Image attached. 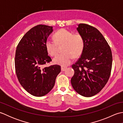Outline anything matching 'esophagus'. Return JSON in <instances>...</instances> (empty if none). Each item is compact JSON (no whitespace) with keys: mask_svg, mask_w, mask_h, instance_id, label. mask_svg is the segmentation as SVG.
Segmentation results:
<instances>
[{"mask_svg":"<svg viewBox=\"0 0 123 123\" xmlns=\"http://www.w3.org/2000/svg\"><path fill=\"white\" fill-rule=\"evenodd\" d=\"M66 69H67V67H62V66L61 67V70L62 71H64Z\"/></svg>","mask_w":123,"mask_h":123,"instance_id":"esophagus-1","label":"esophagus"}]
</instances>
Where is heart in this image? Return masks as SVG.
Instances as JSON below:
<instances>
[{"instance_id":"heart-1","label":"heart","mask_w":123,"mask_h":123,"mask_svg":"<svg viewBox=\"0 0 123 123\" xmlns=\"http://www.w3.org/2000/svg\"><path fill=\"white\" fill-rule=\"evenodd\" d=\"M54 40H48L45 42L47 52L51 56L57 53L58 46H62L63 53L60 54L53 59L54 63L62 66L70 64L74 57H78L82 54L85 46L82 36L79 33L73 34L71 31L62 28L54 34Z\"/></svg>"}]
</instances>
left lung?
<instances>
[{
    "mask_svg": "<svg viewBox=\"0 0 123 123\" xmlns=\"http://www.w3.org/2000/svg\"><path fill=\"white\" fill-rule=\"evenodd\" d=\"M77 30L82 36L85 46L80 58L72 65L74 74L71 82L77 93L89 97L100 92L108 82L113 61L111 51L95 27L80 24Z\"/></svg>",
    "mask_w": 123,
    "mask_h": 123,
    "instance_id": "left-lung-1",
    "label": "left lung"
}]
</instances>
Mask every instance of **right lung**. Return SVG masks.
Here are the masks:
<instances>
[{"instance_id":"add662e5","label":"right lung","mask_w":123,"mask_h":123,"mask_svg":"<svg viewBox=\"0 0 123 123\" xmlns=\"http://www.w3.org/2000/svg\"><path fill=\"white\" fill-rule=\"evenodd\" d=\"M53 27L38 25L31 28L20 40L15 57L16 74L20 85L33 96H44L53 88L61 66L52 65L43 68L52 61L45 48Z\"/></svg>"}]
</instances>
